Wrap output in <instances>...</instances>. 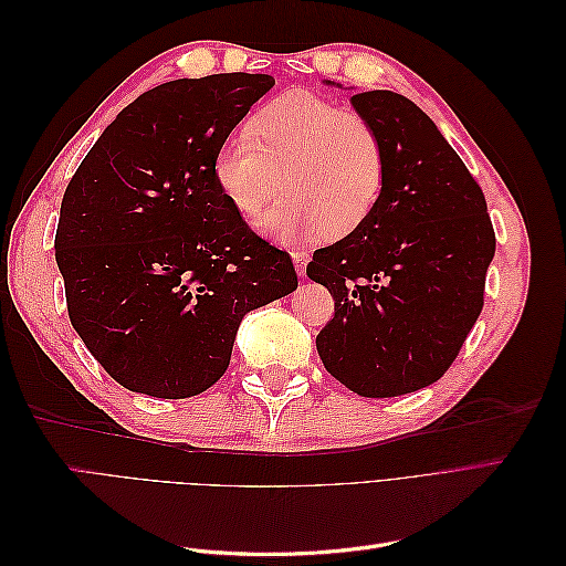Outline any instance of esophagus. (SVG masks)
Instances as JSON below:
<instances>
[{"label": "esophagus", "instance_id": "obj_1", "mask_svg": "<svg viewBox=\"0 0 566 566\" xmlns=\"http://www.w3.org/2000/svg\"><path fill=\"white\" fill-rule=\"evenodd\" d=\"M293 262H295V269H297L300 276H304V273H306V262H310V254L302 252V250H295L293 252Z\"/></svg>", "mask_w": 566, "mask_h": 566}]
</instances>
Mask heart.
I'll use <instances>...</instances> for the list:
<instances>
[{
  "instance_id": "obj_1",
  "label": "heart",
  "mask_w": 566,
  "mask_h": 566,
  "mask_svg": "<svg viewBox=\"0 0 566 566\" xmlns=\"http://www.w3.org/2000/svg\"><path fill=\"white\" fill-rule=\"evenodd\" d=\"M217 188L241 217H254L279 188L283 196L260 227L281 243L345 238L380 205L387 150L368 117L316 92L293 90L256 111L248 136L224 142L212 160Z\"/></svg>"
}]
</instances>
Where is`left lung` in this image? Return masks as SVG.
Segmentation results:
<instances>
[{"mask_svg": "<svg viewBox=\"0 0 566 566\" xmlns=\"http://www.w3.org/2000/svg\"><path fill=\"white\" fill-rule=\"evenodd\" d=\"M352 104L382 136L387 181L366 224L306 264L335 300L316 349L352 391L399 397L437 382L465 345L495 233L482 186L413 101L375 90Z\"/></svg>", "mask_w": 566, "mask_h": 566, "instance_id": "obj_1", "label": "left lung"}]
</instances>
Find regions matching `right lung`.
I'll return each instance as SVG.
<instances>
[{
    "label": "right lung",
    "mask_w": 566,
    "mask_h": 566,
    "mask_svg": "<svg viewBox=\"0 0 566 566\" xmlns=\"http://www.w3.org/2000/svg\"><path fill=\"white\" fill-rule=\"evenodd\" d=\"M276 80H172L119 113L61 200L67 316L115 382L158 399L210 389L243 316L297 290L212 175L217 148Z\"/></svg>",
    "instance_id": "right-lung-1"
}]
</instances>
